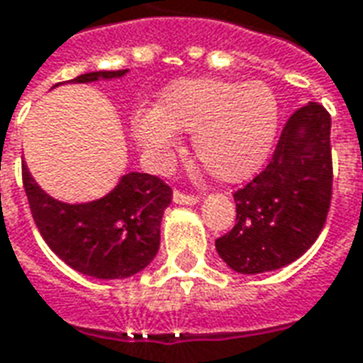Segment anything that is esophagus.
<instances>
[{"mask_svg": "<svg viewBox=\"0 0 363 363\" xmlns=\"http://www.w3.org/2000/svg\"><path fill=\"white\" fill-rule=\"evenodd\" d=\"M198 200L200 198L194 196V194H184L181 190H174L173 192V202L179 206H194L198 204Z\"/></svg>", "mask_w": 363, "mask_h": 363, "instance_id": "esophagus-1", "label": "esophagus"}]
</instances>
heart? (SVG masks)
I'll return each mask as SVG.
<instances>
[{"label": "heart", "instance_id": "b5f03b06", "mask_svg": "<svg viewBox=\"0 0 363 363\" xmlns=\"http://www.w3.org/2000/svg\"><path fill=\"white\" fill-rule=\"evenodd\" d=\"M278 124V99L267 83L192 77L169 85L155 108L135 111L132 134L155 161L169 157L181 132L192 134L194 155L208 173L239 182L264 165Z\"/></svg>", "mask_w": 363, "mask_h": 363}]
</instances>
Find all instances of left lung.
Returning <instances> with one entry per match:
<instances>
[{
    "label": "left lung",
    "instance_id": "obj_1",
    "mask_svg": "<svg viewBox=\"0 0 363 363\" xmlns=\"http://www.w3.org/2000/svg\"><path fill=\"white\" fill-rule=\"evenodd\" d=\"M330 194V116L309 103L289 116L267 169L233 194L235 225L216 251L239 274L288 267L317 241Z\"/></svg>",
    "mask_w": 363,
    "mask_h": 363
}]
</instances>
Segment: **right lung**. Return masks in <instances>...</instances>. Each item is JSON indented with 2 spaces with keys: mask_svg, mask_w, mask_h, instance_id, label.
<instances>
[{
  "mask_svg": "<svg viewBox=\"0 0 363 363\" xmlns=\"http://www.w3.org/2000/svg\"><path fill=\"white\" fill-rule=\"evenodd\" d=\"M126 74L128 69L91 72L67 83L111 82ZM23 184L46 245L77 272L99 280H122L142 272L155 259L163 212L173 198L157 177L128 171L104 196L77 204L50 196L25 163Z\"/></svg>",
  "mask_w": 363,
  "mask_h": 363,
  "instance_id": "obj_1",
  "label": "right lung"
}]
</instances>
